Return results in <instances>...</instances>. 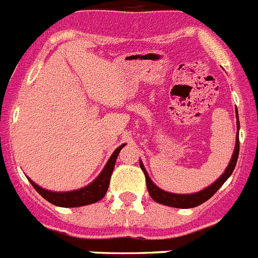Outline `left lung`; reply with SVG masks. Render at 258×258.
I'll list each match as a JSON object with an SVG mask.
<instances>
[{"mask_svg":"<svg viewBox=\"0 0 258 258\" xmlns=\"http://www.w3.org/2000/svg\"><path fill=\"white\" fill-rule=\"evenodd\" d=\"M236 118H238V111H236ZM236 126H238V137H236V143H235V150H234V154L231 156V160H230L229 165H227L226 170L223 172V174L221 175L217 181L212 183L211 186L206 187L204 190L199 191V192L195 194H172L166 192V191L161 190L154 183V182L150 179L149 174L146 172L145 166H143L142 161H140V166L142 168L143 173L146 175V184H147V190H149L150 197L155 200V202L160 203L163 206L173 207V208H194V207H198L200 204H203L204 202H207L208 199H211L214 194L217 192L218 188L222 186L226 179L229 178L231 173L234 172L236 165V161H238L239 156V118L236 120Z\"/></svg>","mask_w":258,"mask_h":258,"instance_id":"1","label":"left lung"}]
</instances>
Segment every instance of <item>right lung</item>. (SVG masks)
I'll return each mask as SVG.
<instances>
[{
    "label": "right lung",
    "mask_w": 258,
    "mask_h": 258,
    "mask_svg": "<svg viewBox=\"0 0 258 258\" xmlns=\"http://www.w3.org/2000/svg\"><path fill=\"white\" fill-rule=\"evenodd\" d=\"M122 147H124V145H121L113 151V154L108 159L101 174L98 175L92 183L85 186V187L80 188V190L67 191V192H54V191H49L40 187L31 178L28 179L41 197L46 199L49 203H51V204H54V206L64 207V208H74V207H83L88 206V204H93V203H97L101 199H103V197L106 195L109 186L111 174H112L113 168H115L116 159H117L118 152L121 151Z\"/></svg>",
    "instance_id": "add662e5"
}]
</instances>
